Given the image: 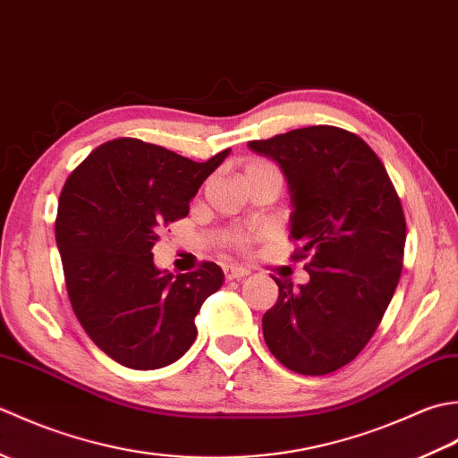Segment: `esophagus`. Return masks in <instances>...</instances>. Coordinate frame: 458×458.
Wrapping results in <instances>:
<instances>
[{
    "instance_id": "1",
    "label": "esophagus",
    "mask_w": 458,
    "mask_h": 458,
    "mask_svg": "<svg viewBox=\"0 0 458 458\" xmlns=\"http://www.w3.org/2000/svg\"><path fill=\"white\" fill-rule=\"evenodd\" d=\"M248 274H250V269L242 267V266H224V277H226L228 281L246 277Z\"/></svg>"
}]
</instances>
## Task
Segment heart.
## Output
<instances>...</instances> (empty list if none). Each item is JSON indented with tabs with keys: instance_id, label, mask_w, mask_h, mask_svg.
Segmentation results:
<instances>
[{
	"instance_id": "b5f03b06",
	"label": "heart",
	"mask_w": 458,
	"mask_h": 458,
	"mask_svg": "<svg viewBox=\"0 0 458 458\" xmlns=\"http://www.w3.org/2000/svg\"><path fill=\"white\" fill-rule=\"evenodd\" d=\"M259 173H279V171L274 163L264 161V159H251L244 167V179L254 177V174H259ZM251 240H254L251 234H242V232H238V234L232 236V244L236 248H246L250 246Z\"/></svg>"
}]
</instances>
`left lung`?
<instances>
[{
	"mask_svg": "<svg viewBox=\"0 0 458 458\" xmlns=\"http://www.w3.org/2000/svg\"><path fill=\"white\" fill-rule=\"evenodd\" d=\"M248 148L279 163L293 212V259L309 258V284L276 279L277 303L261 320L281 364L325 376L360 354L400 281L405 216L384 163L356 133L310 125Z\"/></svg>",
	"mask_w": 458,
	"mask_h": 458,
	"instance_id": "8db88e82",
	"label": "left lung"
}]
</instances>
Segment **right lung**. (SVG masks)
<instances>
[{"label": "right lung", "instance_id": "right-lung-1", "mask_svg": "<svg viewBox=\"0 0 458 458\" xmlns=\"http://www.w3.org/2000/svg\"><path fill=\"white\" fill-rule=\"evenodd\" d=\"M230 155L197 163L120 138L96 148L66 179L55 222L76 318L102 352L133 369L179 360L197 338L194 317L224 284L204 261L174 277L153 264L159 232L189 214V202Z\"/></svg>", "mask_w": 458, "mask_h": 458}]
</instances>
